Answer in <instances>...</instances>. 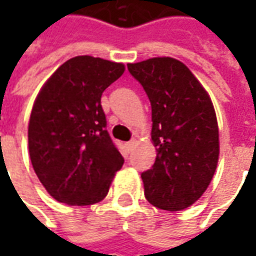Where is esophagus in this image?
<instances>
[{
  "label": "esophagus",
  "instance_id": "obj_1",
  "mask_svg": "<svg viewBox=\"0 0 256 256\" xmlns=\"http://www.w3.org/2000/svg\"><path fill=\"white\" fill-rule=\"evenodd\" d=\"M135 144H136V140H131V141H128V142L125 144V145H126V150H128V151H131Z\"/></svg>",
  "mask_w": 256,
  "mask_h": 256
}]
</instances>
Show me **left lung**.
<instances>
[{
	"instance_id": "obj_1",
	"label": "left lung",
	"mask_w": 256,
	"mask_h": 256,
	"mask_svg": "<svg viewBox=\"0 0 256 256\" xmlns=\"http://www.w3.org/2000/svg\"><path fill=\"white\" fill-rule=\"evenodd\" d=\"M152 111L156 158L141 174L145 198L165 211L198 201L216 170L220 134L210 95L188 66L170 56L128 64Z\"/></svg>"
}]
</instances>
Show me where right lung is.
Masks as SVG:
<instances>
[{"instance_id": "add662e5", "label": "right lung", "mask_w": 256, "mask_h": 256, "mask_svg": "<svg viewBox=\"0 0 256 256\" xmlns=\"http://www.w3.org/2000/svg\"><path fill=\"white\" fill-rule=\"evenodd\" d=\"M125 71L122 64L81 55L68 60L35 100L28 148L38 180L66 205H92L106 196L122 155L106 131L102 92Z\"/></svg>"}]
</instances>
